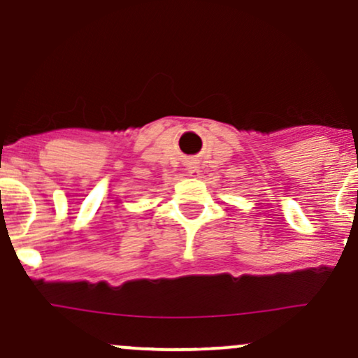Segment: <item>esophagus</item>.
<instances>
[{"label":"esophagus","instance_id":"obj_1","mask_svg":"<svg viewBox=\"0 0 358 358\" xmlns=\"http://www.w3.org/2000/svg\"><path fill=\"white\" fill-rule=\"evenodd\" d=\"M188 175L193 176V178H196V176L200 175V170H199V166H195V165L188 166Z\"/></svg>","mask_w":358,"mask_h":358}]
</instances>
